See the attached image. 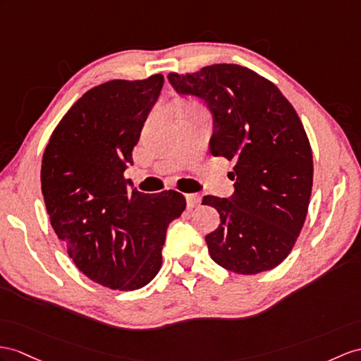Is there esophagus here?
Returning <instances> with one entry per match:
<instances>
[{"label":"esophagus","instance_id":"34e87169","mask_svg":"<svg viewBox=\"0 0 361 361\" xmlns=\"http://www.w3.org/2000/svg\"><path fill=\"white\" fill-rule=\"evenodd\" d=\"M185 199H187L188 208H196L200 205V202H202V197L199 195H187Z\"/></svg>","mask_w":361,"mask_h":361}]
</instances>
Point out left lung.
Segmentation results:
<instances>
[{"mask_svg": "<svg viewBox=\"0 0 361 361\" xmlns=\"http://www.w3.org/2000/svg\"><path fill=\"white\" fill-rule=\"evenodd\" d=\"M169 79L178 93L208 105L209 152L234 162V195L202 199L221 214L217 230L205 235L211 259L245 276L276 268L294 248L312 190L311 144L297 111L276 84L237 64Z\"/></svg>", "mask_w": 361, "mask_h": 361, "instance_id": "8db88e82", "label": "left lung"}]
</instances>
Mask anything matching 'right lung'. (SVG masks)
Here are the masks:
<instances>
[{"label":"right lung","instance_id":"add662e5","mask_svg":"<svg viewBox=\"0 0 361 361\" xmlns=\"http://www.w3.org/2000/svg\"><path fill=\"white\" fill-rule=\"evenodd\" d=\"M164 76L113 79L85 92L59 121L42 154L41 190L56 235L94 283L135 291L162 265L166 228L185 197L127 190L124 171Z\"/></svg>","mask_w":361,"mask_h":361}]
</instances>
